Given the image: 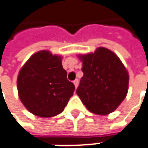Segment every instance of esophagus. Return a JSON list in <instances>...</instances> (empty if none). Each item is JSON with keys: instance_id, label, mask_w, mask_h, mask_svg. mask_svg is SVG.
<instances>
[{"instance_id": "1", "label": "esophagus", "mask_w": 148, "mask_h": 148, "mask_svg": "<svg viewBox=\"0 0 148 148\" xmlns=\"http://www.w3.org/2000/svg\"><path fill=\"white\" fill-rule=\"evenodd\" d=\"M74 86H75V88H77L78 87V85H79V80L78 79H75L74 81Z\"/></svg>"}]
</instances>
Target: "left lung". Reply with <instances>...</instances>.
<instances>
[{"instance_id": "left-lung-1", "label": "left lung", "mask_w": 148, "mask_h": 148, "mask_svg": "<svg viewBox=\"0 0 148 148\" xmlns=\"http://www.w3.org/2000/svg\"><path fill=\"white\" fill-rule=\"evenodd\" d=\"M82 77L76 93L90 112L108 115L116 110L128 92L129 74L118 56L110 49L79 54Z\"/></svg>"}]
</instances>
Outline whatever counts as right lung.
Here are the masks:
<instances>
[{"label": "right lung", "instance_id": "1", "mask_svg": "<svg viewBox=\"0 0 148 148\" xmlns=\"http://www.w3.org/2000/svg\"><path fill=\"white\" fill-rule=\"evenodd\" d=\"M17 91L23 106L39 117L60 114L74 91L67 79L62 57L41 50L29 58L17 76Z\"/></svg>", "mask_w": 148, "mask_h": 148}]
</instances>
